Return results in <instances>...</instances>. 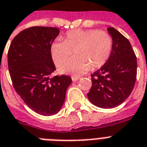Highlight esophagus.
Segmentation results:
<instances>
[{
    "label": "esophagus",
    "mask_w": 147,
    "mask_h": 147,
    "mask_svg": "<svg viewBox=\"0 0 147 147\" xmlns=\"http://www.w3.org/2000/svg\"><path fill=\"white\" fill-rule=\"evenodd\" d=\"M80 77H78V76H72V80L74 81V82H76V81H77L78 80H80Z\"/></svg>",
    "instance_id": "esophagus-1"
}]
</instances>
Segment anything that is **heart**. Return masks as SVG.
<instances>
[{
    "label": "heart",
    "mask_w": 147,
    "mask_h": 147,
    "mask_svg": "<svg viewBox=\"0 0 147 147\" xmlns=\"http://www.w3.org/2000/svg\"><path fill=\"white\" fill-rule=\"evenodd\" d=\"M63 41L55 40L50 45L51 57L56 66H60L71 55L73 57L59 67L61 74L78 76L89 68L100 67L108 60L113 47L109 33L98 30L74 29L67 31Z\"/></svg>",
    "instance_id": "heart-1"
}]
</instances>
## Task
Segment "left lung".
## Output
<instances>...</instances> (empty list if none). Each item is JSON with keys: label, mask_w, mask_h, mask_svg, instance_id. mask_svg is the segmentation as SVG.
<instances>
[{"label": "left lung", "mask_w": 147, "mask_h": 147, "mask_svg": "<svg viewBox=\"0 0 147 147\" xmlns=\"http://www.w3.org/2000/svg\"><path fill=\"white\" fill-rule=\"evenodd\" d=\"M113 39L108 60L92 76V88L87 94L94 105L114 108L131 93L136 82L137 58L128 39L114 28H107Z\"/></svg>", "instance_id": "1"}]
</instances>
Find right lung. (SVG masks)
I'll return each instance as SVG.
<instances>
[{
  "label": "right lung",
  "instance_id": "right-lung-1",
  "mask_svg": "<svg viewBox=\"0 0 147 147\" xmlns=\"http://www.w3.org/2000/svg\"><path fill=\"white\" fill-rule=\"evenodd\" d=\"M59 28L34 26L23 30L9 46L8 67L16 92L38 114L52 116L59 112L72 80L66 75L51 76L55 71L50 45Z\"/></svg>",
  "mask_w": 147,
  "mask_h": 147
}]
</instances>
